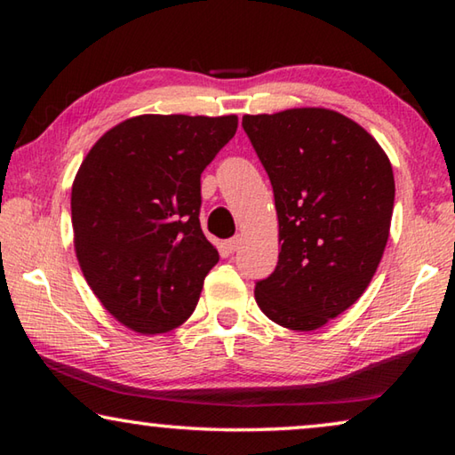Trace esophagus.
Here are the masks:
<instances>
[{"mask_svg": "<svg viewBox=\"0 0 455 455\" xmlns=\"http://www.w3.org/2000/svg\"><path fill=\"white\" fill-rule=\"evenodd\" d=\"M241 244H243V236L236 235V236L230 238V241H227V249H228V252H235V251L241 249Z\"/></svg>", "mask_w": 455, "mask_h": 455, "instance_id": "34e87169", "label": "esophagus"}]
</instances>
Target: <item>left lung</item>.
I'll use <instances>...</instances> for the list:
<instances>
[{"mask_svg":"<svg viewBox=\"0 0 455 455\" xmlns=\"http://www.w3.org/2000/svg\"><path fill=\"white\" fill-rule=\"evenodd\" d=\"M243 128L271 179L279 263L255 287L268 319L315 331L363 295L381 263L395 180L379 142L329 108L244 114Z\"/></svg>","mask_w":455,"mask_h":455,"instance_id":"1","label":"left lung"}]
</instances>
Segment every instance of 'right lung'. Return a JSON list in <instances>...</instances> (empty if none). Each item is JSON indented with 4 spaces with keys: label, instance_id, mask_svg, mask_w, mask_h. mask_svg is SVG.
Returning a JSON list of instances; mask_svg holds the SVG:
<instances>
[{
    "label": "right lung",
    "instance_id": "obj_1",
    "mask_svg": "<svg viewBox=\"0 0 455 455\" xmlns=\"http://www.w3.org/2000/svg\"><path fill=\"white\" fill-rule=\"evenodd\" d=\"M238 118L142 114L92 146L72 184L74 251L122 325L168 333L198 303L219 251L200 228V174Z\"/></svg>",
    "mask_w": 455,
    "mask_h": 455
}]
</instances>
